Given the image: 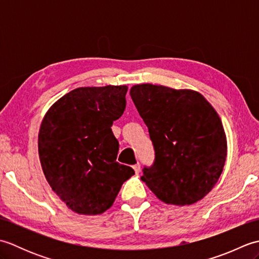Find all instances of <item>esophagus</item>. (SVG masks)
Returning <instances> with one entry per match:
<instances>
[{"label": "esophagus", "mask_w": 259, "mask_h": 259, "mask_svg": "<svg viewBox=\"0 0 259 259\" xmlns=\"http://www.w3.org/2000/svg\"><path fill=\"white\" fill-rule=\"evenodd\" d=\"M134 170L136 171V174H139L140 172V163H136L133 166Z\"/></svg>", "instance_id": "34e87169"}]
</instances>
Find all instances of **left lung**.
<instances>
[{"label": "left lung", "instance_id": "obj_1", "mask_svg": "<svg viewBox=\"0 0 259 259\" xmlns=\"http://www.w3.org/2000/svg\"><path fill=\"white\" fill-rule=\"evenodd\" d=\"M130 96L149 130L155 161L141 180L161 201L191 205L221 177L227 139L216 110L199 92L137 84Z\"/></svg>", "mask_w": 259, "mask_h": 259}]
</instances>
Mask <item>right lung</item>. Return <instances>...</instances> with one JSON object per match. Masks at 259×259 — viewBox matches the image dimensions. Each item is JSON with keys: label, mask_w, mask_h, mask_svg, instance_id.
I'll use <instances>...</instances> for the list:
<instances>
[{"label": "right lung", "mask_w": 259, "mask_h": 259, "mask_svg": "<svg viewBox=\"0 0 259 259\" xmlns=\"http://www.w3.org/2000/svg\"><path fill=\"white\" fill-rule=\"evenodd\" d=\"M126 85L84 87L48 110L38 133V157L49 185L71 210L102 213L134 169L117 162L113 121L125 109Z\"/></svg>", "instance_id": "obj_1"}]
</instances>
